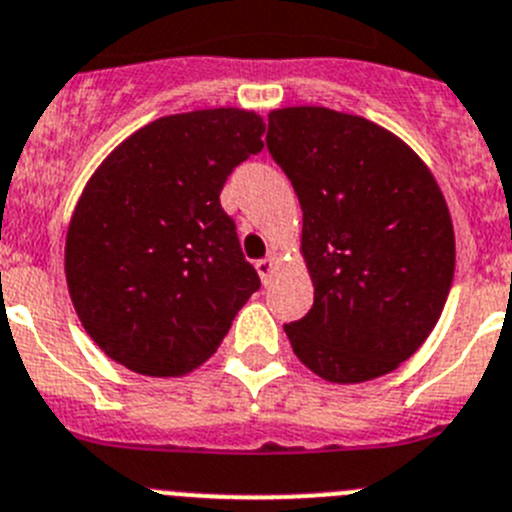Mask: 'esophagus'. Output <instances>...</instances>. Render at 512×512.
I'll return each mask as SVG.
<instances>
[{"label": "esophagus", "instance_id": "esophagus-1", "mask_svg": "<svg viewBox=\"0 0 512 512\" xmlns=\"http://www.w3.org/2000/svg\"><path fill=\"white\" fill-rule=\"evenodd\" d=\"M274 269H276L274 256H266V259L256 261V271H259V276H261V281H264V284H269L271 276H274Z\"/></svg>", "mask_w": 512, "mask_h": 512}]
</instances>
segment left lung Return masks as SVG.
Returning <instances> with one entry per match:
<instances>
[{"label": "left lung", "instance_id": "obj_1", "mask_svg": "<svg viewBox=\"0 0 512 512\" xmlns=\"http://www.w3.org/2000/svg\"><path fill=\"white\" fill-rule=\"evenodd\" d=\"M266 147L302 205L314 304L284 325L292 350L330 383L396 370L442 317L454 228L431 170L363 116L325 106L269 114Z\"/></svg>", "mask_w": 512, "mask_h": 512}]
</instances>
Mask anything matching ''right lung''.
Masks as SVG:
<instances>
[{"label": "right lung", "mask_w": 512, "mask_h": 512, "mask_svg": "<svg viewBox=\"0 0 512 512\" xmlns=\"http://www.w3.org/2000/svg\"><path fill=\"white\" fill-rule=\"evenodd\" d=\"M264 131L256 111H187L142 126L98 164L68 225L65 281L111 360L152 378L190 373L261 287L220 190L264 149Z\"/></svg>", "instance_id": "obj_1"}]
</instances>
